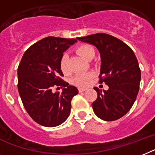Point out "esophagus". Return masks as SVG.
<instances>
[{
	"mask_svg": "<svg viewBox=\"0 0 155 155\" xmlns=\"http://www.w3.org/2000/svg\"><path fill=\"white\" fill-rule=\"evenodd\" d=\"M87 88H84V87H80L79 88V92H84L85 91Z\"/></svg>",
	"mask_w": 155,
	"mask_h": 155,
	"instance_id": "34e87169",
	"label": "esophagus"
}]
</instances>
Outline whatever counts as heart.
Returning a JSON list of instances; mask_svg holds the SVG:
<instances>
[{
	"label": "heart",
	"instance_id": "b5f03b06",
	"mask_svg": "<svg viewBox=\"0 0 155 155\" xmlns=\"http://www.w3.org/2000/svg\"><path fill=\"white\" fill-rule=\"evenodd\" d=\"M78 53L86 60L91 55L94 54V50L91 46L88 45H82L79 46L77 49ZM60 67L61 69L64 73H68V58L66 55H64L61 59L60 61ZM94 76V74L92 72H81L78 73L71 79L72 84L79 87H84L90 84L92 78Z\"/></svg>",
	"mask_w": 155,
	"mask_h": 155
}]
</instances>
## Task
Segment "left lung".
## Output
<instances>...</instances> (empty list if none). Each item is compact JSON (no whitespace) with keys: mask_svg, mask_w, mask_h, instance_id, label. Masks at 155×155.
Instances as JSON below:
<instances>
[{"mask_svg":"<svg viewBox=\"0 0 155 155\" xmlns=\"http://www.w3.org/2000/svg\"><path fill=\"white\" fill-rule=\"evenodd\" d=\"M94 45L101 56L99 83L109 86L107 91L94 87L97 97L92 103L100 119L113 121L125 115L137 97L141 80L137 58L132 49L121 40L105 33L77 38Z\"/></svg>","mask_w":155,"mask_h":155,"instance_id":"obj_1","label":"left lung"}]
</instances>
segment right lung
<instances>
[{
    "label": "right lung",
    "instance_id": "right-lung-1",
    "mask_svg": "<svg viewBox=\"0 0 155 155\" xmlns=\"http://www.w3.org/2000/svg\"><path fill=\"white\" fill-rule=\"evenodd\" d=\"M76 41L75 38H44L30 46L20 61L19 96L27 114L41 125L56 127L69 116L71 99L78 90L61 79L64 75L60 61L64 51ZM54 86L64 87L62 93H53L51 90Z\"/></svg>",
    "mask_w": 155,
    "mask_h": 155
}]
</instances>
